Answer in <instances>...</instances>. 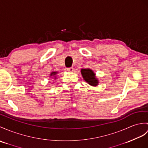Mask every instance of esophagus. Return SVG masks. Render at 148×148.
Masks as SVG:
<instances>
[{
  "mask_svg": "<svg viewBox=\"0 0 148 148\" xmlns=\"http://www.w3.org/2000/svg\"><path fill=\"white\" fill-rule=\"evenodd\" d=\"M67 70L69 72H73V71H74V68H73V67H69V68H67Z\"/></svg>",
  "mask_w": 148,
  "mask_h": 148,
  "instance_id": "34e87169",
  "label": "esophagus"
}]
</instances>
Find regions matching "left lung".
Listing matches in <instances>:
<instances>
[{
    "label": "left lung",
    "instance_id": "1",
    "mask_svg": "<svg viewBox=\"0 0 148 148\" xmlns=\"http://www.w3.org/2000/svg\"><path fill=\"white\" fill-rule=\"evenodd\" d=\"M81 74L84 79L88 84L93 86H95L98 84V80L97 79H96L95 74L92 70L90 69H81Z\"/></svg>",
    "mask_w": 148,
    "mask_h": 148
}]
</instances>
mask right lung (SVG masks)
I'll return each instance as SVG.
<instances>
[{
  "label": "right lung",
  "instance_id": "add662e5",
  "mask_svg": "<svg viewBox=\"0 0 148 148\" xmlns=\"http://www.w3.org/2000/svg\"><path fill=\"white\" fill-rule=\"evenodd\" d=\"M57 73H56V72H53V73H51V75H56Z\"/></svg>",
  "mask_w": 148,
  "mask_h": 148
}]
</instances>
